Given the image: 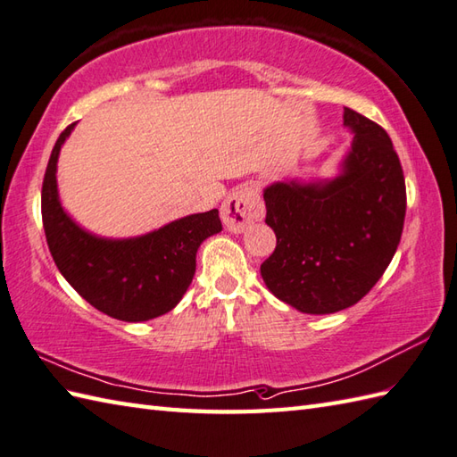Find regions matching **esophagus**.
Here are the masks:
<instances>
[{"label":"esophagus","mask_w":457,"mask_h":457,"mask_svg":"<svg viewBox=\"0 0 457 457\" xmlns=\"http://www.w3.org/2000/svg\"><path fill=\"white\" fill-rule=\"evenodd\" d=\"M261 218H263V202L249 184L236 188L221 204V220L234 234H244Z\"/></svg>","instance_id":"1"}]
</instances>
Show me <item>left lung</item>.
I'll use <instances>...</instances> for the list:
<instances>
[{
    "label": "left lung",
    "mask_w": 457,
    "mask_h": 457,
    "mask_svg": "<svg viewBox=\"0 0 457 457\" xmlns=\"http://www.w3.org/2000/svg\"><path fill=\"white\" fill-rule=\"evenodd\" d=\"M344 125L353 141L336 179L275 182L263 192L277 247L261 277L304 314L359 303L389 267L404 226V174L391 137L349 108Z\"/></svg>",
    "instance_id": "left-lung-1"
}]
</instances>
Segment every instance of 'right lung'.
Masks as SVG:
<instances>
[{
  "instance_id": "right-lung-1",
  "label": "right lung",
  "mask_w": 457,
  "mask_h": 457,
  "mask_svg": "<svg viewBox=\"0 0 457 457\" xmlns=\"http://www.w3.org/2000/svg\"><path fill=\"white\" fill-rule=\"evenodd\" d=\"M74 125L56 139L46 164L41 212L48 251L86 303L123 322H145L180 303L204 239L221 231L218 210L174 220L139 237L108 239L82 229L58 200L56 162Z\"/></svg>"
}]
</instances>
